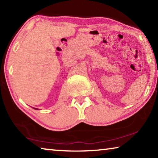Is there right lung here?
Here are the masks:
<instances>
[{
  "mask_svg": "<svg viewBox=\"0 0 158 158\" xmlns=\"http://www.w3.org/2000/svg\"><path fill=\"white\" fill-rule=\"evenodd\" d=\"M34 109H36V108H33Z\"/></svg>",
  "mask_w": 158,
  "mask_h": 158,
  "instance_id": "1",
  "label": "right lung"
}]
</instances>
